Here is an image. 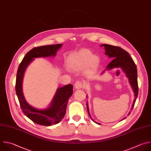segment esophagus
Listing matches in <instances>:
<instances>
[{
	"label": "esophagus",
	"instance_id": "34e87169",
	"mask_svg": "<svg viewBox=\"0 0 151 151\" xmlns=\"http://www.w3.org/2000/svg\"><path fill=\"white\" fill-rule=\"evenodd\" d=\"M83 86V83L81 81H76L74 85V88L75 89H79L82 88Z\"/></svg>",
	"mask_w": 151,
	"mask_h": 151
}]
</instances>
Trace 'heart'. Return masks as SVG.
Returning <instances> with one entry per match:
<instances>
[{
    "mask_svg": "<svg viewBox=\"0 0 151 151\" xmlns=\"http://www.w3.org/2000/svg\"><path fill=\"white\" fill-rule=\"evenodd\" d=\"M99 63L97 56H93L88 50H82L70 56L68 59V66L73 70H79L86 68L88 65L91 69L96 68Z\"/></svg>",
    "mask_w": 151,
    "mask_h": 151,
    "instance_id": "1",
    "label": "heart"
}]
</instances>
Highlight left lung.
<instances>
[{
	"instance_id": "1",
	"label": "left lung",
	"mask_w": 151,
	"mask_h": 151,
	"mask_svg": "<svg viewBox=\"0 0 151 151\" xmlns=\"http://www.w3.org/2000/svg\"><path fill=\"white\" fill-rule=\"evenodd\" d=\"M101 47H103L106 50L105 55L108 56L109 58H111L113 60L108 65L106 69L103 71L101 74H103L106 70H110L114 68H121L123 72L126 74V77L129 79V83L130 84L133 91L134 93V99L133 100V103L132 106L131 110H133L134 107V105L135 104L136 98L138 95V84H137V68L132 58L130 57V55L125 51L123 48L114 46L109 44H104L100 45ZM87 98V96H86ZM86 107L87 111L89 116L91 118L92 120H93L92 119L89 110L88 102H86ZM130 114V111L128 115ZM126 118V117H125ZM124 118L123 120H124ZM94 122V121H93ZM97 124H99L97 122H94Z\"/></svg>"
}]
</instances>
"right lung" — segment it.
<instances>
[{
  "label": "right lung",
  "mask_w": 151,
  "mask_h": 151,
  "mask_svg": "<svg viewBox=\"0 0 151 151\" xmlns=\"http://www.w3.org/2000/svg\"><path fill=\"white\" fill-rule=\"evenodd\" d=\"M62 45H47L32 48L25 55L18 69L15 90L20 106L24 114L38 124L48 126L58 124L63 119L66 114L68 100L73 93V85L68 84L58 88L49 106L44 109H38L29 104L24 96L22 82L24 73L34 59L55 57Z\"/></svg>",
  "instance_id": "obj_1"
}]
</instances>
